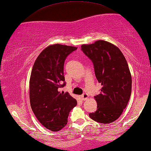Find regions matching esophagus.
Here are the masks:
<instances>
[{
  "label": "esophagus",
  "mask_w": 151,
  "mask_h": 151,
  "mask_svg": "<svg viewBox=\"0 0 151 151\" xmlns=\"http://www.w3.org/2000/svg\"><path fill=\"white\" fill-rule=\"evenodd\" d=\"M82 97L83 101H84V100H86L87 99H88V94H87V93H83V95H82V97Z\"/></svg>",
  "instance_id": "esophagus-1"
}]
</instances>
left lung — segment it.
Instances as JSON below:
<instances>
[{
	"mask_svg": "<svg viewBox=\"0 0 151 151\" xmlns=\"http://www.w3.org/2000/svg\"><path fill=\"white\" fill-rule=\"evenodd\" d=\"M81 50L93 63L96 78L102 88L95 96L97 109L89 116L96 122L108 124L120 117L132 93V80L127 62L121 50L104 40L84 44Z\"/></svg>",
	"mask_w": 151,
	"mask_h": 151,
	"instance_id": "left-lung-1",
	"label": "left lung"
}]
</instances>
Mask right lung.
Listing matches in <instances>:
<instances>
[{"label":"right lung","mask_w":151,"mask_h":151,"mask_svg":"<svg viewBox=\"0 0 151 151\" xmlns=\"http://www.w3.org/2000/svg\"><path fill=\"white\" fill-rule=\"evenodd\" d=\"M78 47L54 44L39 54L35 62L29 82L32 110L43 127L58 132L67 124L69 114L77 101L68 93L59 91L65 86V60Z\"/></svg>","instance_id":"add662e5"}]
</instances>
